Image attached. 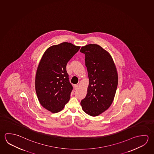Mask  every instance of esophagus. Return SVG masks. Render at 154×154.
Segmentation results:
<instances>
[{"label":"esophagus","instance_id":"1","mask_svg":"<svg viewBox=\"0 0 154 154\" xmlns=\"http://www.w3.org/2000/svg\"><path fill=\"white\" fill-rule=\"evenodd\" d=\"M74 88H75V90H78L79 88V86L77 84H76L74 86Z\"/></svg>","mask_w":154,"mask_h":154}]
</instances>
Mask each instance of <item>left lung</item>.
I'll use <instances>...</instances> for the list:
<instances>
[{
    "label": "left lung",
    "mask_w": 154,
    "mask_h": 154,
    "mask_svg": "<svg viewBox=\"0 0 154 154\" xmlns=\"http://www.w3.org/2000/svg\"><path fill=\"white\" fill-rule=\"evenodd\" d=\"M85 56L89 84L82 108L90 116H97L106 110L113 102L118 85L116 66L110 54L97 44L82 47Z\"/></svg>",
    "instance_id": "obj_1"
}]
</instances>
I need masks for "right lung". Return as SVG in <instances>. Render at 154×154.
Returning a JSON list of instances; mask_svg holds the SVG:
<instances>
[{"label": "right lung", "mask_w": 154, "mask_h": 154, "mask_svg": "<svg viewBox=\"0 0 154 154\" xmlns=\"http://www.w3.org/2000/svg\"><path fill=\"white\" fill-rule=\"evenodd\" d=\"M80 46L64 42L47 49L36 72L35 89L42 106L52 113L63 110L70 98L73 87L69 82L66 64Z\"/></svg>", "instance_id": "right-lung-1"}]
</instances>
